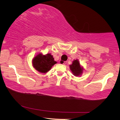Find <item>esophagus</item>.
Listing matches in <instances>:
<instances>
[{"label": "esophagus", "instance_id": "obj_1", "mask_svg": "<svg viewBox=\"0 0 120 120\" xmlns=\"http://www.w3.org/2000/svg\"><path fill=\"white\" fill-rule=\"evenodd\" d=\"M60 64H64V65H65V64H67V62H66V61H63L62 60H60Z\"/></svg>", "mask_w": 120, "mask_h": 120}]
</instances>
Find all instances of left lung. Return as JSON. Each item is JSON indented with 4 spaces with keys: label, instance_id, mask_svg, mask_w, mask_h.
Wrapping results in <instances>:
<instances>
[{
    "label": "left lung",
    "instance_id": "left-lung-1",
    "mask_svg": "<svg viewBox=\"0 0 120 120\" xmlns=\"http://www.w3.org/2000/svg\"><path fill=\"white\" fill-rule=\"evenodd\" d=\"M69 66H70V68L72 75L75 77L81 76L83 73V71H84L83 67L81 66L80 63L78 59L72 61V64Z\"/></svg>",
    "mask_w": 120,
    "mask_h": 120
}]
</instances>
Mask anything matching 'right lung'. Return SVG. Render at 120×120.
<instances>
[{
  "label": "right lung",
  "mask_w": 120,
  "mask_h": 120,
  "mask_svg": "<svg viewBox=\"0 0 120 120\" xmlns=\"http://www.w3.org/2000/svg\"><path fill=\"white\" fill-rule=\"evenodd\" d=\"M57 64L51 53L37 54L32 60V64L36 71L45 74L50 70L54 64Z\"/></svg>",
  "instance_id": "1"
}]
</instances>
